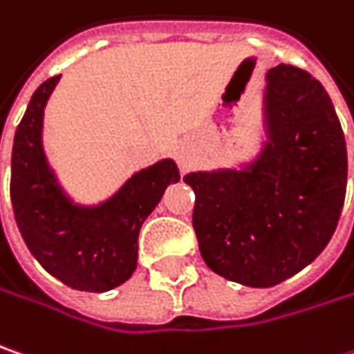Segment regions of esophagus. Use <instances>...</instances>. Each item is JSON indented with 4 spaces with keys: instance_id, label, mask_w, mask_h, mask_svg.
<instances>
[{
    "instance_id": "obj_1",
    "label": "esophagus",
    "mask_w": 354,
    "mask_h": 354,
    "mask_svg": "<svg viewBox=\"0 0 354 354\" xmlns=\"http://www.w3.org/2000/svg\"><path fill=\"white\" fill-rule=\"evenodd\" d=\"M179 161H181V165H191V153L185 149H181L179 151Z\"/></svg>"
}]
</instances>
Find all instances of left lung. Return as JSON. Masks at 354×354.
Instances as JSON below:
<instances>
[{
    "label": "left lung",
    "instance_id": "left-lung-1",
    "mask_svg": "<svg viewBox=\"0 0 354 354\" xmlns=\"http://www.w3.org/2000/svg\"><path fill=\"white\" fill-rule=\"evenodd\" d=\"M265 137L239 167L193 171V227L207 267L245 287L267 289L323 253L343 211L346 145L325 87L307 71H267Z\"/></svg>",
    "mask_w": 354,
    "mask_h": 354
}]
</instances>
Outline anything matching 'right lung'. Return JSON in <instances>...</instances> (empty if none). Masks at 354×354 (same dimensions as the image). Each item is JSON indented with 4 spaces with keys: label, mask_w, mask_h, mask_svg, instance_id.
<instances>
[{
    "label": "right lung",
    "mask_w": 354,
    "mask_h": 354,
    "mask_svg": "<svg viewBox=\"0 0 354 354\" xmlns=\"http://www.w3.org/2000/svg\"><path fill=\"white\" fill-rule=\"evenodd\" d=\"M62 75L41 83L27 105L11 151V205L31 255L71 289L105 292L137 269L141 225L165 189L181 179L173 159L133 173L111 197L75 203L44 149V113Z\"/></svg>",
    "instance_id": "1"
}]
</instances>
